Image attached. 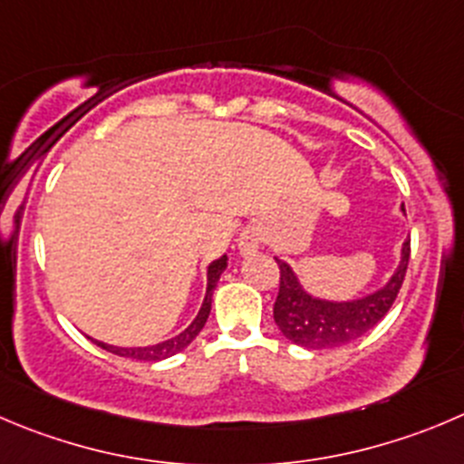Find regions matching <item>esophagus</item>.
<instances>
[{
  "label": "esophagus",
  "instance_id": "obj_1",
  "mask_svg": "<svg viewBox=\"0 0 464 464\" xmlns=\"http://www.w3.org/2000/svg\"><path fill=\"white\" fill-rule=\"evenodd\" d=\"M262 241H264V229L259 227V225H248V227H246L244 232L239 235V239H237L239 255L248 257V255H253L255 250L262 246Z\"/></svg>",
  "mask_w": 464,
  "mask_h": 464
}]
</instances>
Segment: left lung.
Wrapping results in <instances>:
<instances>
[{
	"label": "left lung",
	"instance_id": "1",
	"mask_svg": "<svg viewBox=\"0 0 464 464\" xmlns=\"http://www.w3.org/2000/svg\"><path fill=\"white\" fill-rule=\"evenodd\" d=\"M401 211L405 214L403 205H401ZM408 259L410 239H405L401 246L399 264L387 277L385 285L360 295V298L333 301V298H324V295H316L305 289L291 264L276 257L277 266H280V291H277L276 305H273V319L289 342L303 348H312V351L337 348L355 342L390 312L392 303L396 301V294L403 285Z\"/></svg>",
	"mask_w": 464,
	"mask_h": 464
}]
</instances>
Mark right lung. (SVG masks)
I'll return each mask as SVG.
<instances>
[{"mask_svg":"<svg viewBox=\"0 0 464 464\" xmlns=\"http://www.w3.org/2000/svg\"><path fill=\"white\" fill-rule=\"evenodd\" d=\"M227 268V255H220L218 259L207 266V291H205V298H202V305L198 310L196 319L187 325L179 334L170 339H163V342L152 343V346H113V343H104L100 339H92L100 348L104 351L113 353V355H121V357H130V360H140V362H159V360H166V357L175 355V353L184 351L193 339L200 334V330L205 328L207 319H209V312H211V295H214L216 289V282L220 280L223 271Z\"/></svg>","mask_w":464,"mask_h":464,"instance_id":"obj_1","label":"right lung"}]
</instances>
